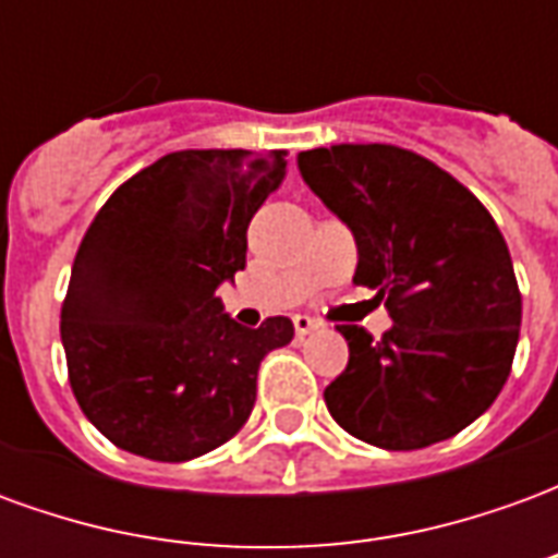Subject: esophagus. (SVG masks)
Here are the masks:
<instances>
[{
  "label": "esophagus",
  "instance_id": "34e87169",
  "mask_svg": "<svg viewBox=\"0 0 558 558\" xmlns=\"http://www.w3.org/2000/svg\"><path fill=\"white\" fill-rule=\"evenodd\" d=\"M292 326H295V335H299V338H304V335H311V331H316V328H319V323H316L314 316L295 314V316H292Z\"/></svg>",
  "mask_w": 558,
  "mask_h": 558
}]
</instances>
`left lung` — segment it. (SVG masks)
Here are the masks:
<instances>
[{
  "label": "left lung",
  "instance_id": "obj_1",
  "mask_svg": "<svg viewBox=\"0 0 558 558\" xmlns=\"http://www.w3.org/2000/svg\"><path fill=\"white\" fill-rule=\"evenodd\" d=\"M299 170L355 235L352 280L395 323L379 340L340 326L350 364L326 388L331 418L386 451L451 439L499 398L520 338L523 302L496 220L410 148H311Z\"/></svg>",
  "mask_w": 558,
  "mask_h": 558
}]
</instances>
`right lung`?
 I'll use <instances>...</instances> for the list:
<instances>
[{"label": "right lung", "mask_w": 558, "mask_h": 558, "mask_svg": "<svg viewBox=\"0 0 558 558\" xmlns=\"http://www.w3.org/2000/svg\"><path fill=\"white\" fill-rule=\"evenodd\" d=\"M287 151L184 148L119 184L80 242L62 304L68 379L86 418L131 454L182 463L242 430L287 316L239 326L215 295L244 268L247 223Z\"/></svg>", "instance_id": "right-lung-1"}]
</instances>
